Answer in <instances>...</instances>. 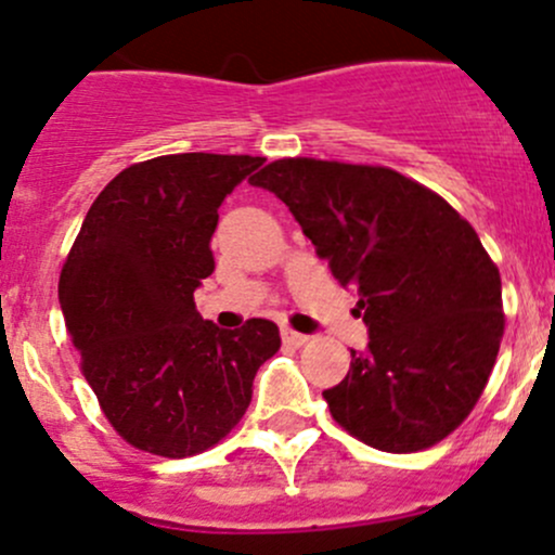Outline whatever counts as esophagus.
Here are the masks:
<instances>
[{"instance_id": "esophagus-1", "label": "esophagus", "mask_w": 555, "mask_h": 555, "mask_svg": "<svg viewBox=\"0 0 555 555\" xmlns=\"http://www.w3.org/2000/svg\"><path fill=\"white\" fill-rule=\"evenodd\" d=\"M282 339H284V345H289V347H302L308 343V334L295 332V328H282Z\"/></svg>"}]
</instances>
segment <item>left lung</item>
<instances>
[{
  "label": "left lung",
  "mask_w": 555,
  "mask_h": 555,
  "mask_svg": "<svg viewBox=\"0 0 555 555\" xmlns=\"http://www.w3.org/2000/svg\"><path fill=\"white\" fill-rule=\"evenodd\" d=\"M249 181L287 205L358 295L369 345L324 389L334 422L387 453L448 437L477 405L505 324L501 273L477 231L440 194L382 166L287 157Z\"/></svg>",
  "instance_id": "left-lung-1"
}]
</instances>
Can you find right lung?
Segmentation results:
<instances>
[{
  "mask_svg": "<svg viewBox=\"0 0 555 555\" xmlns=\"http://www.w3.org/2000/svg\"><path fill=\"white\" fill-rule=\"evenodd\" d=\"M263 157L184 152L120 170L94 199L60 273V308L102 413L166 459L203 453L253 400L279 350L273 321L218 328L194 306L216 271L218 208Z\"/></svg>",
  "mask_w": 555,
  "mask_h": 555,
  "instance_id": "add662e5",
  "label": "right lung"
}]
</instances>
